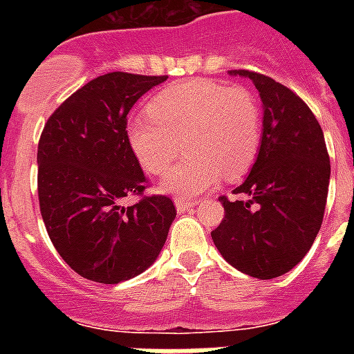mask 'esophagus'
I'll use <instances>...</instances> for the list:
<instances>
[{
	"label": "esophagus",
	"instance_id": "esophagus-1",
	"mask_svg": "<svg viewBox=\"0 0 354 354\" xmlns=\"http://www.w3.org/2000/svg\"><path fill=\"white\" fill-rule=\"evenodd\" d=\"M176 209L178 213H187V211L194 209L193 200H176Z\"/></svg>",
	"mask_w": 354,
	"mask_h": 354
}]
</instances>
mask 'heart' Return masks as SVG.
<instances>
[{
  "instance_id": "heart-1",
  "label": "heart",
  "mask_w": 354,
  "mask_h": 354,
  "mask_svg": "<svg viewBox=\"0 0 354 354\" xmlns=\"http://www.w3.org/2000/svg\"><path fill=\"white\" fill-rule=\"evenodd\" d=\"M128 143L139 163L160 176L183 152L189 160L161 182L163 193L189 200L215 187L222 174L230 180L250 171L261 145V110L241 86L196 79L160 91L149 115L128 122Z\"/></svg>"
}]
</instances>
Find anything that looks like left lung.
Returning a JSON list of instances; mask_svg holds the SVG:
<instances>
[{"label": "left lung", "mask_w": 354, "mask_h": 354, "mask_svg": "<svg viewBox=\"0 0 354 354\" xmlns=\"http://www.w3.org/2000/svg\"><path fill=\"white\" fill-rule=\"evenodd\" d=\"M250 79L263 102V138L246 180L222 196L224 221L213 242L239 272L274 279L299 264L324 221L330 163L325 138L310 108L266 75L233 69Z\"/></svg>", "instance_id": "left-lung-1"}]
</instances>
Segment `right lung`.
I'll return each mask as SVG.
<instances>
[{"instance_id": "right-lung-1", "label": "right lung", "mask_w": 354, "mask_h": 354, "mask_svg": "<svg viewBox=\"0 0 354 354\" xmlns=\"http://www.w3.org/2000/svg\"><path fill=\"white\" fill-rule=\"evenodd\" d=\"M167 77L113 73L90 80L47 119L38 143V200L60 257L79 275L118 285L150 268L176 209L143 194L145 178L127 136L128 112Z\"/></svg>"}]
</instances>
